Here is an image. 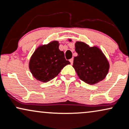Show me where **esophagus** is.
<instances>
[{
  "instance_id": "obj_1",
  "label": "esophagus",
  "mask_w": 129,
  "mask_h": 129,
  "mask_svg": "<svg viewBox=\"0 0 129 129\" xmlns=\"http://www.w3.org/2000/svg\"><path fill=\"white\" fill-rule=\"evenodd\" d=\"M69 61H70L71 64H72V63H73V61H74V59L73 58L70 59V60H69Z\"/></svg>"
}]
</instances>
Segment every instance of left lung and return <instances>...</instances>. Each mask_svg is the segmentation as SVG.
<instances>
[{"label": "left lung", "mask_w": 129, "mask_h": 129, "mask_svg": "<svg viewBox=\"0 0 129 129\" xmlns=\"http://www.w3.org/2000/svg\"><path fill=\"white\" fill-rule=\"evenodd\" d=\"M75 47L78 55L74 57L73 67L80 79L89 84L103 80L108 73L109 64L102 51L81 42H77Z\"/></svg>", "instance_id": "obj_1"}]
</instances>
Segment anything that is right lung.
<instances>
[{
	"mask_svg": "<svg viewBox=\"0 0 129 129\" xmlns=\"http://www.w3.org/2000/svg\"><path fill=\"white\" fill-rule=\"evenodd\" d=\"M57 41L39 46L30 59L29 69L39 81L48 82L58 75L65 66L70 64L63 51L58 49Z\"/></svg>",
	"mask_w": 129,
	"mask_h": 129,
	"instance_id": "1",
	"label": "right lung"
}]
</instances>
